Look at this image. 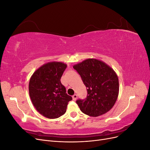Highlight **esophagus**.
<instances>
[{
	"label": "esophagus",
	"mask_w": 150,
	"mask_h": 150,
	"mask_svg": "<svg viewBox=\"0 0 150 150\" xmlns=\"http://www.w3.org/2000/svg\"><path fill=\"white\" fill-rule=\"evenodd\" d=\"M77 98H78V96H77L76 94H74L73 96H72V99H73L74 101H76V100Z\"/></svg>",
	"instance_id": "34e87169"
}]
</instances>
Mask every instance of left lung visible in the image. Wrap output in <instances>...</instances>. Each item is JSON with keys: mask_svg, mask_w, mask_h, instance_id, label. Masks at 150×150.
I'll return each mask as SVG.
<instances>
[{"mask_svg": "<svg viewBox=\"0 0 150 150\" xmlns=\"http://www.w3.org/2000/svg\"><path fill=\"white\" fill-rule=\"evenodd\" d=\"M88 88L87 98L76 101L80 110L89 116L105 114L115 105L119 94L115 71L103 61L88 59L73 66Z\"/></svg>", "mask_w": 150, "mask_h": 150, "instance_id": "8db88e82", "label": "left lung"}]
</instances>
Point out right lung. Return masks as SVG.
Here are the masks:
<instances>
[{
    "label": "right lung",
    "mask_w": 150,
    "mask_h": 150,
    "mask_svg": "<svg viewBox=\"0 0 150 150\" xmlns=\"http://www.w3.org/2000/svg\"><path fill=\"white\" fill-rule=\"evenodd\" d=\"M67 64L52 61L39 67L30 77L29 96L34 106L40 115L55 119L64 114L72 97L67 95L61 83Z\"/></svg>",
    "instance_id": "obj_1"
}]
</instances>
